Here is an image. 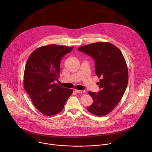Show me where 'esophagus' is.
Here are the masks:
<instances>
[{"label": "esophagus", "mask_w": 152, "mask_h": 152, "mask_svg": "<svg viewBox=\"0 0 152 152\" xmlns=\"http://www.w3.org/2000/svg\"><path fill=\"white\" fill-rule=\"evenodd\" d=\"M75 91L77 93H85V91L83 90H75Z\"/></svg>", "instance_id": "obj_1"}]
</instances>
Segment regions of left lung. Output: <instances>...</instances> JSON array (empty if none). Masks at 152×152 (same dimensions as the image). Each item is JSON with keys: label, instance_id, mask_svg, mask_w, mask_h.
Instances as JSON below:
<instances>
[{"label": "left lung", "instance_id": "left-lung-1", "mask_svg": "<svg viewBox=\"0 0 152 152\" xmlns=\"http://www.w3.org/2000/svg\"><path fill=\"white\" fill-rule=\"evenodd\" d=\"M78 50L95 60L96 74L100 91H90L93 104L86 107L90 113L104 116L111 112L120 102L128 82L127 66L120 50L111 43L97 42L80 47Z\"/></svg>", "mask_w": 152, "mask_h": 152}]
</instances>
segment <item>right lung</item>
Returning <instances> with one entry per match:
<instances>
[{"label": "right lung", "mask_w": 152, "mask_h": 152, "mask_svg": "<svg viewBox=\"0 0 152 152\" xmlns=\"http://www.w3.org/2000/svg\"><path fill=\"white\" fill-rule=\"evenodd\" d=\"M73 48L44 46L36 49L28 59L24 72L25 90L35 107L45 115L62 111L73 91L53 82L59 76L61 58Z\"/></svg>", "instance_id": "obj_1"}]
</instances>
